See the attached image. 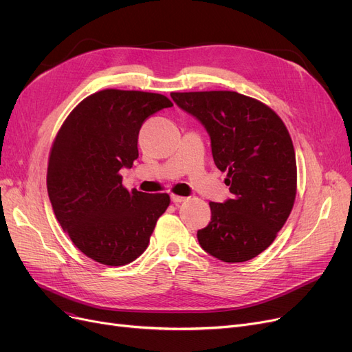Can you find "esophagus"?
Returning <instances> with one entry per match:
<instances>
[{
    "label": "esophagus",
    "mask_w": 352,
    "mask_h": 352,
    "mask_svg": "<svg viewBox=\"0 0 352 352\" xmlns=\"http://www.w3.org/2000/svg\"><path fill=\"white\" fill-rule=\"evenodd\" d=\"M186 199H187L186 197L175 195V194H173V195H171V201L174 202V204H179V202H184V201H186Z\"/></svg>",
    "instance_id": "esophagus-1"
}]
</instances>
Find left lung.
<instances>
[{"mask_svg":"<svg viewBox=\"0 0 352 352\" xmlns=\"http://www.w3.org/2000/svg\"><path fill=\"white\" fill-rule=\"evenodd\" d=\"M174 102L206 126L217 168L232 198L210 202L202 250L224 263H244L267 250L297 195V162L283 120L264 102L235 91L171 92Z\"/></svg>","mask_w":352,"mask_h":352,"instance_id":"8db88e82","label":"left lung"}]
</instances>
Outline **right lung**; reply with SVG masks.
Masks as SVG:
<instances>
[{
	"mask_svg": "<svg viewBox=\"0 0 352 352\" xmlns=\"http://www.w3.org/2000/svg\"><path fill=\"white\" fill-rule=\"evenodd\" d=\"M173 102L144 91L102 89L71 111L55 137L47 190L60 226L91 260L120 267L146 250L168 194L122 186L121 168L138 158L144 121Z\"/></svg>",
	"mask_w": 352,
	"mask_h": 352,
	"instance_id": "right-lung-1",
	"label": "right lung"
}]
</instances>
